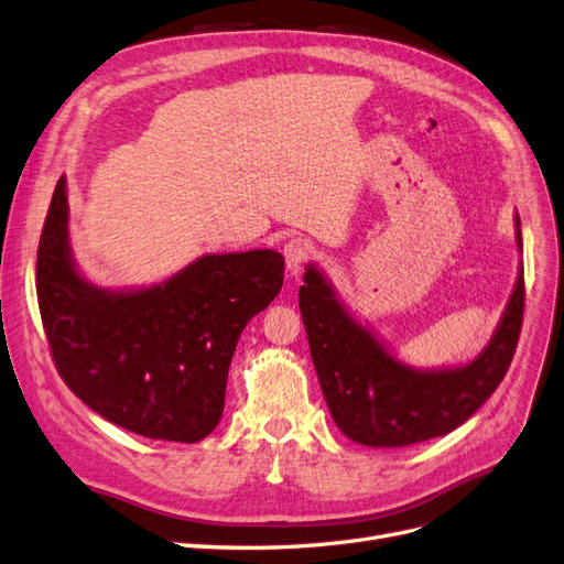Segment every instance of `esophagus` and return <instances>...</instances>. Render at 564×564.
I'll return each instance as SVG.
<instances>
[{"mask_svg":"<svg viewBox=\"0 0 564 564\" xmlns=\"http://www.w3.org/2000/svg\"><path fill=\"white\" fill-rule=\"evenodd\" d=\"M312 243L307 238H291L288 243L283 246V257H285V267L291 271V276H297L302 271L304 262L312 257Z\"/></svg>","mask_w":564,"mask_h":564,"instance_id":"34e87169","label":"esophagus"}]
</instances>
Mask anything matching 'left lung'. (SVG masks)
I'll return each mask as SVG.
<instances>
[{"instance_id":"8db88e82","label":"left lung","mask_w":564,"mask_h":564,"mask_svg":"<svg viewBox=\"0 0 564 564\" xmlns=\"http://www.w3.org/2000/svg\"><path fill=\"white\" fill-rule=\"evenodd\" d=\"M514 227L522 250L518 215ZM300 312L335 425L364 446H409L456 430L501 384L520 340L524 271L518 273L489 345L463 366L423 371L399 361L371 328L349 314L314 264L304 271Z\"/></svg>"}]
</instances>
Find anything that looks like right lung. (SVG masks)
Segmentation results:
<instances>
[{"instance_id":"add662e5","label":"right lung","mask_w":564,"mask_h":564,"mask_svg":"<svg viewBox=\"0 0 564 564\" xmlns=\"http://www.w3.org/2000/svg\"><path fill=\"white\" fill-rule=\"evenodd\" d=\"M283 254H203L163 283L106 291L77 271L61 176L37 250V302L63 382L149 440L200 442L224 411L236 343L283 285Z\"/></svg>"}]
</instances>
